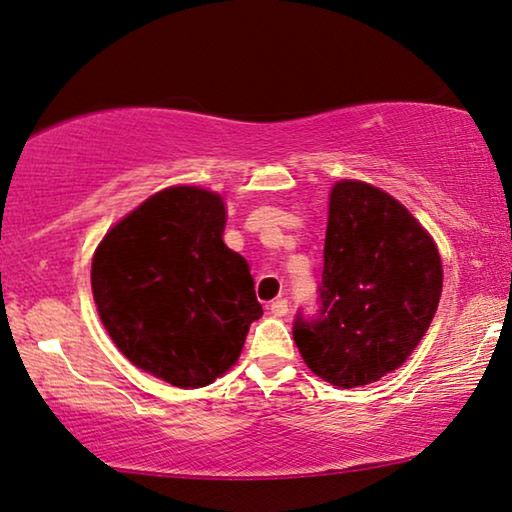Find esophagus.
I'll return each mask as SVG.
<instances>
[{
	"label": "esophagus",
	"mask_w": 512,
	"mask_h": 512,
	"mask_svg": "<svg viewBox=\"0 0 512 512\" xmlns=\"http://www.w3.org/2000/svg\"><path fill=\"white\" fill-rule=\"evenodd\" d=\"M270 311H272V316H277V318L286 316V313H288V300H283V297H279V300H274L270 304Z\"/></svg>",
	"instance_id": "obj_1"
}]
</instances>
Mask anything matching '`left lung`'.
I'll return each instance as SVG.
<instances>
[{
	"mask_svg": "<svg viewBox=\"0 0 512 512\" xmlns=\"http://www.w3.org/2000/svg\"><path fill=\"white\" fill-rule=\"evenodd\" d=\"M318 311L293 322L306 366L341 389L377 382L403 364L430 327L442 261L405 206L359 180L329 196Z\"/></svg>",
	"mask_w": 512,
	"mask_h": 512,
	"instance_id": "obj_1",
	"label": "left lung"
}]
</instances>
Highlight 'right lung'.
<instances>
[{"label":"right lung","instance_id":"1","mask_svg":"<svg viewBox=\"0 0 512 512\" xmlns=\"http://www.w3.org/2000/svg\"><path fill=\"white\" fill-rule=\"evenodd\" d=\"M224 222L217 194L169 187L121 219L93 256V300L112 341L180 389L229 371L263 316L247 261L224 245Z\"/></svg>","mask_w":512,"mask_h":512}]
</instances>
